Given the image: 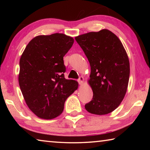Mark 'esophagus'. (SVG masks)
<instances>
[{"instance_id": "1", "label": "esophagus", "mask_w": 150, "mask_h": 150, "mask_svg": "<svg viewBox=\"0 0 150 150\" xmlns=\"http://www.w3.org/2000/svg\"><path fill=\"white\" fill-rule=\"evenodd\" d=\"M83 81H84V78H83V77H80L78 79V80H77L79 84V85H82L83 84Z\"/></svg>"}]
</instances>
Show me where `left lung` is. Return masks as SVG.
<instances>
[{"label":"left lung","mask_w":150,"mask_h":150,"mask_svg":"<svg viewBox=\"0 0 150 150\" xmlns=\"http://www.w3.org/2000/svg\"><path fill=\"white\" fill-rule=\"evenodd\" d=\"M91 65L92 100L85 105L88 112L106 115L120 105L130 77V63L120 40L104 29L75 37Z\"/></svg>","instance_id":"8db88e82"}]
</instances>
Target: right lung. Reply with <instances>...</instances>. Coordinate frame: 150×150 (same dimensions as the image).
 I'll list each match as a JSON object with an SVG mask.
<instances>
[{
    "label": "right lung",
    "instance_id": "obj_1",
    "mask_svg": "<svg viewBox=\"0 0 150 150\" xmlns=\"http://www.w3.org/2000/svg\"><path fill=\"white\" fill-rule=\"evenodd\" d=\"M73 38L63 34L38 35L30 41L20 59L18 81L28 106L39 118L52 119L62 113L64 104L78 87L65 78L63 57Z\"/></svg>",
    "mask_w": 150,
    "mask_h": 150
}]
</instances>
